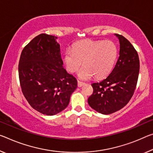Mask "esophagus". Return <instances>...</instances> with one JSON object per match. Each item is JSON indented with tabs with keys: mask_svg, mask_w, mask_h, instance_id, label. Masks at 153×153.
<instances>
[{
	"mask_svg": "<svg viewBox=\"0 0 153 153\" xmlns=\"http://www.w3.org/2000/svg\"><path fill=\"white\" fill-rule=\"evenodd\" d=\"M84 84H84V82H82L80 81H77V86L78 87H82V86H84Z\"/></svg>",
	"mask_w": 153,
	"mask_h": 153,
	"instance_id": "esophagus-1",
	"label": "esophagus"
}]
</instances>
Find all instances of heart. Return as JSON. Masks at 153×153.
<instances>
[{"label": "heart", "instance_id": "heart-1", "mask_svg": "<svg viewBox=\"0 0 153 153\" xmlns=\"http://www.w3.org/2000/svg\"><path fill=\"white\" fill-rule=\"evenodd\" d=\"M117 54L116 45L110 40H85L77 43L72 50H67L63 60L70 73H76L83 62L84 67L78 74L81 79H91L93 75L97 79H101L111 71Z\"/></svg>", "mask_w": 153, "mask_h": 153}]
</instances>
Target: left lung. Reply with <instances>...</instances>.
<instances>
[{
    "mask_svg": "<svg viewBox=\"0 0 153 153\" xmlns=\"http://www.w3.org/2000/svg\"><path fill=\"white\" fill-rule=\"evenodd\" d=\"M119 39V57L110 75L91 84L93 93L88 103L99 113L110 114L127 105L136 87L140 71L137 52L127 39L115 34Z\"/></svg>",
    "mask_w": 153,
    "mask_h": 153,
    "instance_id": "1",
    "label": "left lung"
}]
</instances>
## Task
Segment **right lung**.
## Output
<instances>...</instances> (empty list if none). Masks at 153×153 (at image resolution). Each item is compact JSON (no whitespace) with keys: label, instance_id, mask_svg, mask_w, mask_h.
Instances as JSON below:
<instances>
[{"label":"right lung","instance_id":"1","mask_svg":"<svg viewBox=\"0 0 153 153\" xmlns=\"http://www.w3.org/2000/svg\"><path fill=\"white\" fill-rule=\"evenodd\" d=\"M56 37L40 34L26 45L18 65L24 96L39 112L53 116L64 110L77 88L76 77L64 69Z\"/></svg>","mask_w":153,"mask_h":153}]
</instances>
